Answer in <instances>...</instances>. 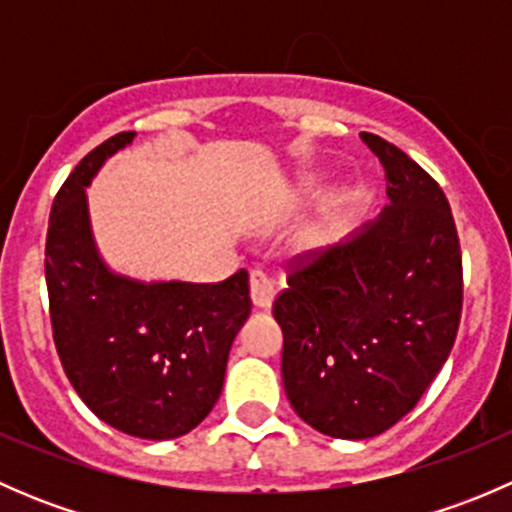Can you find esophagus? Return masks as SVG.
<instances>
[{
  "instance_id": "1",
  "label": "esophagus",
  "mask_w": 512,
  "mask_h": 512,
  "mask_svg": "<svg viewBox=\"0 0 512 512\" xmlns=\"http://www.w3.org/2000/svg\"><path fill=\"white\" fill-rule=\"evenodd\" d=\"M275 294H277V289H275V285H272V280L265 275V272L262 270L250 272V297H252V304H255L257 309H270Z\"/></svg>"
}]
</instances>
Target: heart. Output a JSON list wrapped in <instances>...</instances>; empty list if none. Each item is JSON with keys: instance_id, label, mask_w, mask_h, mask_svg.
<instances>
[{"instance_id": "1", "label": "heart", "mask_w": 512, "mask_h": 512, "mask_svg": "<svg viewBox=\"0 0 512 512\" xmlns=\"http://www.w3.org/2000/svg\"><path fill=\"white\" fill-rule=\"evenodd\" d=\"M347 200H349V198H342V203H347Z\"/></svg>"}]
</instances>
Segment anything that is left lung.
I'll use <instances>...</instances> for the list:
<instances>
[{"label": "left lung", "instance_id": "left-lung-1", "mask_svg": "<svg viewBox=\"0 0 512 512\" xmlns=\"http://www.w3.org/2000/svg\"><path fill=\"white\" fill-rule=\"evenodd\" d=\"M386 198L324 255L294 267L275 299L285 334L282 384L319 433L361 441L418 404L456 342L463 304L461 247L436 180L374 133Z\"/></svg>", "mask_w": 512, "mask_h": 512}]
</instances>
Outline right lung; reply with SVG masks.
<instances>
[{"mask_svg": "<svg viewBox=\"0 0 512 512\" xmlns=\"http://www.w3.org/2000/svg\"><path fill=\"white\" fill-rule=\"evenodd\" d=\"M133 138H108L61 185L46 235V289L56 352L81 401L116 431L168 441L218 404L227 354L250 317V277L146 282L103 262L86 188Z\"/></svg>", "mask_w": 512, "mask_h": 512, "instance_id": "1", "label": "right lung"}]
</instances>
